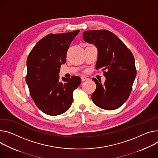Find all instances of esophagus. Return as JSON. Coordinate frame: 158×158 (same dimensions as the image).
Masks as SVG:
<instances>
[{
	"instance_id": "1",
	"label": "esophagus",
	"mask_w": 158,
	"mask_h": 158,
	"mask_svg": "<svg viewBox=\"0 0 158 158\" xmlns=\"http://www.w3.org/2000/svg\"><path fill=\"white\" fill-rule=\"evenodd\" d=\"M88 78L86 77H85V76H81V80H82V81H84L88 80Z\"/></svg>"
}]
</instances>
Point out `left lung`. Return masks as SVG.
I'll return each instance as SVG.
<instances>
[{
  "instance_id": "8db88e82",
  "label": "left lung",
  "mask_w": 158,
  "mask_h": 158,
  "mask_svg": "<svg viewBox=\"0 0 158 158\" xmlns=\"http://www.w3.org/2000/svg\"><path fill=\"white\" fill-rule=\"evenodd\" d=\"M84 40L98 50L96 69H103V84L93 78L96 88L92 94L93 103L106 110L120 107L128 99L136 76L134 57L115 35L108 30H90L83 33Z\"/></svg>"
}]
</instances>
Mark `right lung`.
Here are the masks:
<instances>
[{
	"mask_svg": "<svg viewBox=\"0 0 158 158\" xmlns=\"http://www.w3.org/2000/svg\"><path fill=\"white\" fill-rule=\"evenodd\" d=\"M79 30L50 34L40 40L27 56L26 81L37 107L48 115L55 116L67 111L73 102V91L81 79H59L60 68L66 62L70 43Z\"/></svg>",
	"mask_w": 158,
	"mask_h": 158,
	"instance_id": "right-lung-1",
	"label": "right lung"
}]
</instances>
